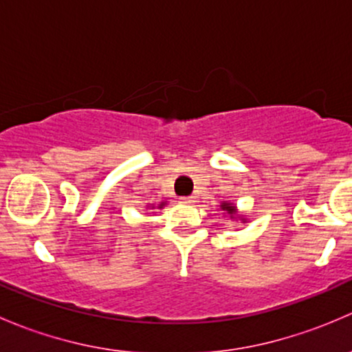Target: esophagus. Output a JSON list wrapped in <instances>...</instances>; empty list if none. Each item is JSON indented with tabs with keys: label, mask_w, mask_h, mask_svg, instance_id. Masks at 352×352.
<instances>
[{
	"label": "esophagus",
	"mask_w": 352,
	"mask_h": 352,
	"mask_svg": "<svg viewBox=\"0 0 352 352\" xmlns=\"http://www.w3.org/2000/svg\"><path fill=\"white\" fill-rule=\"evenodd\" d=\"M180 202H184V204H194V202H196V197H194V196L180 197Z\"/></svg>",
	"instance_id": "34e87169"
}]
</instances>
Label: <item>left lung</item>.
Here are the masks:
<instances>
[{
	"instance_id": "obj_1",
	"label": "left lung",
	"mask_w": 352,
	"mask_h": 352,
	"mask_svg": "<svg viewBox=\"0 0 352 352\" xmlns=\"http://www.w3.org/2000/svg\"><path fill=\"white\" fill-rule=\"evenodd\" d=\"M221 209H223V211L228 212V214L232 216V218H235V216H236V208L233 204H230V202H223Z\"/></svg>"
}]
</instances>
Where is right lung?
Segmentation results:
<instances>
[{
    "mask_svg": "<svg viewBox=\"0 0 352 352\" xmlns=\"http://www.w3.org/2000/svg\"><path fill=\"white\" fill-rule=\"evenodd\" d=\"M163 206H165V202H162V204H158V208H163Z\"/></svg>",
    "mask_w": 352,
    "mask_h": 352,
    "instance_id": "add662e5",
    "label": "right lung"
}]
</instances>
